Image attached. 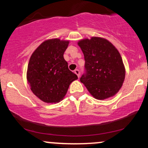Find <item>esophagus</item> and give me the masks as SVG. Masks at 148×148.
<instances>
[{"mask_svg":"<svg viewBox=\"0 0 148 148\" xmlns=\"http://www.w3.org/2000/svg\"><path fill=\"white\" fill-rule=\"evenodd\" d=\"M74 73H75L76 75H77L78 77L79 78V76H80V71L79 70V69H75V70H74Z\"/></svg>","mask_w":148,"mask_h":148,"instance_id":"34e87169","label":"esophagus"}]
</instances>
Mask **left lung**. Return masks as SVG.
I'll return each instance as SVG.
<instances>
[{"label": "left lung", "instance_id": "left-lung-1", "mask_svg": "<svg viewBox=\"0 0 148 148\" xmlns=\"http://www.w3.org/2000/svg\"><path fill=\"white\" fill-rule=\"evenodd\" d=\"M78 45L84 55L85 73L80 81L97 99L115 95L123 86L125 69L117 49L106 39L92 37Z\"/></svg>", "mask_w": 148, "mask_h": 148}]
</instances>
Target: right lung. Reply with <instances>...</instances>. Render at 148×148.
<instances>
[{"label":"right lung","mask_w":148,"mask_h":148,"mask_svg":"<svg viewBox=\"0 0 148 148\" xmlns=\"http://www.w3.org/2000/svg\"><path fill=\"white\" fill-rule=\"evenodd\" d=\"M69 41L52 39L39 46L30 57L27 80L30 90L46 103H56L63 99L69 85L78 79L68 68L63 55Z\"/></svg>","instance_id":"right-lung-1"}]
</instances>
